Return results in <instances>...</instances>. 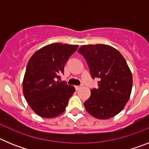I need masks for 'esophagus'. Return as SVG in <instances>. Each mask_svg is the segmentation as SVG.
I'll list each match as a JSON object with an SVG mask.
<instances>
[{"label": "esophagus", "mask_w": 149, "mask_h": 149, "mask_svg": "<svg viewBox=\"0 0 149 149\" xmlns=\"http://www.w3.org/2000/svg\"><path fill=\"white\" fill-rule=\"evenodd\" d=\"M74 87H75L76 90H78V89H80L81 88H82L83 86H82V85H81V86H75Z\"/></svg>", "instance_id": "34e87169"}]
</instances>
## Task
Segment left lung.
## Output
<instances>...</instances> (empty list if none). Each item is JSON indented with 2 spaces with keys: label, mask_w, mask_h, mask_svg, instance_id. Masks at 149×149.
I'll return each instance as SVG.
<instances>
[{
  "label": "left lung",
  "mask_w": 149,
  "mask_h": 149,
  "mask_svg": "<svg viewBox=\"0 0 149 149\" xmlns=\"http://www.w3.org/2000/svg\"><path fill=\"white\" fill-rule=\"evenodd\" d=\"M86 60L98 88L91 89L84 106L90 115L107 119L120 113L130 98L132 74L122 54L107 45H82L77 51Z\"/></svg>",
  "instance_id": "left-lung-1"
}]
</instances>
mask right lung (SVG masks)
I'll list each match as a JSON object with an SVG mask.
<instances>
[{
	"instance_id": "obj_1",
	"label": "right lung",
	"mask_w": 149,
	"mask_h": 149,
	"mask_svg": "<svg viewBox=\"0 0 149 149\" xmlns=\"http://www.w3.org/2000/svg\"><path fill=\"white\" fill-rule=\"evenodd\" d=\"M78 45L53 43L40 48L27 63L23 93L30 108L43 118H54L65 111L74 93L73 86L60 81L64 65Z\"/></svg>"
}]
</instances>
